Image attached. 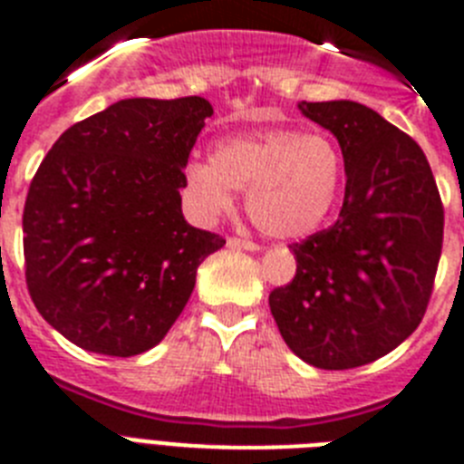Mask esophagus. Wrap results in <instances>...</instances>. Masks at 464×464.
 I'll list each match as a JSON object with an SVG mask.
<instances>
[{
    "mask_svg": "<svg viewBox=\"0 0 464 464\" xmlns=\"http://www.w3.org/2000/svg\"><path fill=\"white\" fill-rule=\"evenodd\" d=\"M229 248H244V251H260V246L251 239H239V237H229L227 239Z\"/></svg>",
    "mask_w": 464,
    "mask_h": 464,
    "instance_id": "34e87169",
    "label": "esophagus"
}]
</instances>
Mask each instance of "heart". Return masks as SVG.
Here are the masks:
<instances>
[{"instance_id":"b5f03b06","label":"heart","mask_w":464,"mask_h":464,"mask_svg":"<svg viewBox=\"0 0 464 464\" xmlns=\"http://www.w3.org/2000/svg\"><path fill=\"white\" fill-rule=\"evenodd\" d=\"M343 155L325 132L269 130L216 143L211 162H190L186 186L197 211L216 218L246 190L253 223L276 239L311 235L337 202Z\"/></svg>"}]
</instances>
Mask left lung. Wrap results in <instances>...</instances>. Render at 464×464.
I'll use <instances>...</instances> for the list:
<instances>
[{"mask_svg": "<svg viewBox=\"0 0 464 464\" xmlns=\"http://www.w3.org/2000/svg\"><path fill=\"white\" fill-rule=\"evenodd\" d=\"M337 137L339 218L293 244L297 272L269 293L283 342L318 370L383 358L420 325L444 244V204L423 149L358 102H302Z\"/></svg>", "mask_w": 464, "mask_h": 464, "instance_id": "left-lung-1", "label": "left lung"}]
</instances>
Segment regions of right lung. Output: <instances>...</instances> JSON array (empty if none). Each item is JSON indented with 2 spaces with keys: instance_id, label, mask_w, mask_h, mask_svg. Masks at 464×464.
I'll use <instances>...</instances> for the list:
<instances>
[{
  "instance_id": "add662e5",
  "label": "right lung",
  "mask_w": 464,
  "mask_h": 464,
  "mask_svg": "<svg viewBox=\"0 0 464 464\" xmlns=\"http://www.w3.org/2000/svg\"><path fill=\"white\" fill-rule=\"evenodd\" d=\"M213 113L204 97L121 100L53 143L23 211L24 281L39 314L92 353L165 339L197 267L225 239L186 223L183 167Z\"/></svg>"
}]
</instances>
